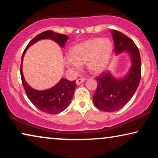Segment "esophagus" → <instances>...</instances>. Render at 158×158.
<instances>
[{"label":"esophagus","instance_id":"obj_1","mask_svg":"<svg viewBox=\"0 0 158 158\" xmlns=\"http://www.w3.org/2000/svg\"><path fill=\"white\" fill-rule=\"evenodd\" d=\"M85 81V78H84V77H82V78H79V79L76 80V84H77V85H80V84L83 83V82Z\"/></svg>","mask_w":158,"mask_h":158}]
</instances>
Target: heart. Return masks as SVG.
<instances>
[{
    "mask_svg": "<svg viewBox=\"0 0 158 158\" xmlns=\"http://www.w3.org/2000/svg\"><path fill=\"white\" fill-rule=\"evenodd\" d=\"M112 52L113 44L109 39H91L73 47L64 63L74 72L79 70L81 64H86L90 72L99 73L106 68Z\"/></svg>",
    "mask_w": 158,
    "mask_h": 158,
    "instance_id": "b5f03b06",
    "label": "heart"
}]
</instances>
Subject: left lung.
Instances as JSON below:
<instances>
[{
	"instance_id": "8db88e82",
	"label": "left lung",
	"mask_w": 158,
	"mask_h": 158,
	"mask_svg": "<svg viewBox=\"0 0 158 158\" xmlns=\"http://www.w3.org/2000/svg\"><path fill=\"white\" fill-rule=\"evenodd\" d=\"M111 33L115 45V54H128L131 66L124 77H114L111 71L97 77L96 91L93 96L94 105L106 112L116 111L130 101L137 90L141 78V58L139 49L134 42L116 30Z\"/></svg>"
}]
</instances>
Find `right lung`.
Instances as JSON below:
<instances>
[{
	"label": "right lung",
	"mask_w": 158,
	"mask_h": 158,
	"mask_svg": "<svg viewBox=\"0 0 158 158\" xmlns=\"http://www.w3.org/2000/svg\"><path fill=\"white\" fill-rule=\"evenodd\" d=\"M68 36L55 33L52 31H46L36 36L26 47L22 55L21 64V77L25 92L30 101L39 110L49 114H57L65 110L72 100L77 85L75 81H70L65 78L61 80L49 89L39 90L34 89L25 81L22 71L23 60L26 52L31 45L42 40H52L57 43L61 47H64L68 40Z\"/></svg>",
	"instance_id": "1"
}]
</instances>
